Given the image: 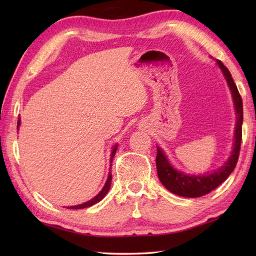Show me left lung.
Masks as SVG:
<instances>
[{
	"instance_id": "obj_1",
	"label": "left lung",
	"mask_w": 256,
	"mask_h": 256,
	"mask_svg": "<svg viewBox=\"0 0 256 256\" xmlns=\"http://www.w3.org/2000/svg\"><path fill=\"white\" fill-rule=\"evenodd\" d=\"M219 67L224 72L226 79V82L229 84V88L232 92L233 101H234V106L236 111V126L234 134V144H233V150L231 156L226 164L219 170L211 174L200 176H190L176 170L170 162L167 160L164 153L157 148L156 155V167L157 174L160 182L164 184L165 188L170 190V192L176 194L182 197L187 198H197L211 192L216 187L224 182L226 179L230 176V174L234 170L236 162L240 155V148L242 140V122H243V104L242 98L238 94L236 84L233 81L231 74L224 64L220 60H216Z\"/></svg>"
}]
</instances>
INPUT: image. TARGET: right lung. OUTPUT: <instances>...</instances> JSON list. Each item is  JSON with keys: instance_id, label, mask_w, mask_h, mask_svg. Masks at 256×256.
<instances>
[{"instance_id": "add662e5", "label": "right lung", "mask_w": 256, "mask_h": 256, "mask_svg": "<svg viewBox=\"0 0 256 256\" xmlns=\"http://www.w3.org/2000/svg\"><path fill=\"white\" fill-rule=\"evenodd\" d=\"M20 120L18 118V126H20ZM116 148H118V145H116L113 148V150H112V154H111V162H112V160H113V157H114V155H116ZM110 166H112V165H110ZM111 180H112V175L111 174H108V180H106V184H104V187H103V189L101 190V192L98 194L96 197L94 198V199H91V200H89L88 202H84V204H78V206H68V209H84V208H88V206H94V204H96V202H99V201L104 197V196L106 194V192H108V189H110V186H111Z\"/></svg>"}]
</instances>
